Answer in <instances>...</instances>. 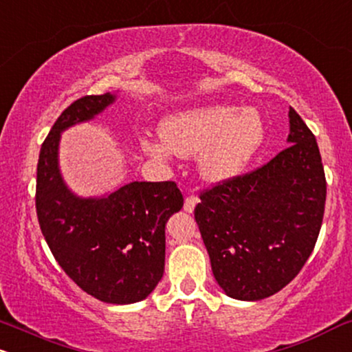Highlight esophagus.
<instances>
[{"label": "esophagus", "mask_w": 352, "mask_h": 352, "mask_svg": "<svg viewBox=\"0 0 352 352\" xmlns=\"http://www.w3.org/2000/svg\"><path fill=\"white\" fill-rule=\"evenodd\" d=\"M198 203V197H195V195H190V197L185 198V203H184V210L187 211V213H193L195 206H197Z\"/></svg>", "instance_id": "obj_1"}]
</instances>
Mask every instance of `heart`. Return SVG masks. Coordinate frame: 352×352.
Listing matches in <instances>:
<instances>
[{
  "mask_svg": "<svg viewBox=\"0 0 352 352\" xmlns=\"http://www.w3.org/2000/svg\"><path fill=\"white\" fill-rule=\"evenodd\" d=\"M157 139H146L144 149L154 157H193L210 182H226L243 173L261 151L265 124L254 108L234 104H203L182 109L160 122Z\"/></svg>",
  "mask_w": 352,
  "mask_h": 352,
  "instance_id": "heart-1",
  "label": "heart"
}]
</instances>
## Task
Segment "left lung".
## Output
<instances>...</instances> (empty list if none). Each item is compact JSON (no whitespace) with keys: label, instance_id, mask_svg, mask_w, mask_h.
<instances>
[{"label":"left lung","instance_id":"obj_1","mask_svg":"<svg viewBox=\"0 0 352 352\" xmlns=\"http://www.w3.org/2000/svg\"><path fill=\"white\" fill-rule=\"evenodd\" d=\"M287 149L200 195L195 219L228 297L267 298L302 270L318 239L326 179L318 144L290 108Z\"/></svg>","mask_w":352,"mask_h":352}]
</instances>
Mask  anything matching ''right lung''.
<instances>
[{"mask_svg": "<svg viewBox=\"0 0 352 352\" xmlns=\"http://www.w3.org/2000/svg\"><path fill=\"white\" fill-rule=\"evenodd\" d=\"M116 95L83 96L63 111L41 147L36 210L55 261L80 289L104 303L149 297L164 275L165 224L182 210L175 182H131L103 197H78L58 168L60 134L91 121Z\"/></svg>", "mask_w": 352, "mask_h": 352, "instance_id": "obj_1", "label": "right lung"}]
</instances>
